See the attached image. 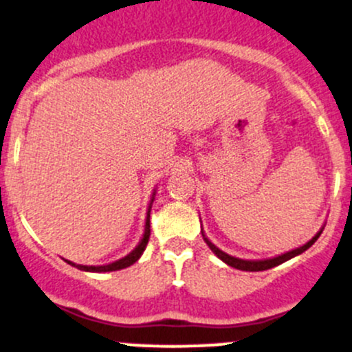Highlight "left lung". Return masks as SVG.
<instances>
[{
    "label": "left lung",
    "mask_w": 352,
    "mask_h": 352,
    "mask_svg": "<svg viewBox=\"0 0 352 352\" xmlns=\"http://www.w3.org/2000/svg\"><path fill=\"white\" fill-rule=\"evenodd\" d=\"M322 230H324V226L319 230V232L316 233V235H314V236L311 238V240L307 241V243L302 245V247L294 248V250L282 253V255L272 256V258H263V260H243V258H236V256L228 255V253H225L223 250H220V248H218L217 245L211 243V241L208 240V236L205 235V232H203V228H201V235H203V240L206 241L208 247L211 248V252H213L214 255L218 256V258L223 260V262H225L226 265H230V267H233V268H238V270H245V272H260V270H268V268H272V267L280 265V263L287 262V260H290V258H294V256H297V255H300V253H304L305 250H307V248H311L312 245L316 243V240L320 236V233H322Z\"/></svg>",
    "instance_id": "obj_1"
}]
</instances>
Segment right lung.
<instances>
[{"label":"right lung","mask_w":352,"mask_h":352,"mask_svg":"<svg viewBox=\"0 0 352 352\" xmlns=\"http://www.w3.org/2000/svg\"><path fill=\"white\" fill-rule=\"evenodd\" d=\"M154 196H156V190H154L153 196H151V201H149V206H147V214H146V225H144V235H142L141 241L138 243V247L134 248L131 253H127L124 258H119L116 260V262L112 263H107V265H77V263H72L67 260V262L70 263V265L77 267L78 270H85V272H97V274H102V272H116V270H122V268L126 267H131L132 263L138 262L139 258H141V255L144 253L146 250V245L147 241H149V235H151V226H149V217H151V208H153V201H154Z\"/></svg>","instance_id":"right-lung-1"}]
</instances>
